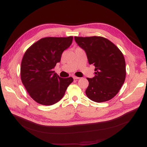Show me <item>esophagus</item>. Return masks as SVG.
Masks as SVG:
<instances>
[{"instance_id": "34e87169", "label": "esophagus", "mask_w": 147, "mask_h": 147, "mask_svg": "<svg viewBox=\"0 0 147 147\" xmlns=\"http://www.w3.org/2000/svg\"><path fill=\"white\" fill-rule=\"evenodd\" d=\"M80 78H79V77H76V76H73V79L74 80H79Z\"/></svg>"}]
</instances>
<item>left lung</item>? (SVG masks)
Segmentation results:
<instances>
[{
  "label": "left lung",
  "instance_id": "left-lung-1",
  "mask_svg": "<svg viewBox=\"0 0 147 147\" xmlns=\"http://www.w3.org/2000/svg\"><path fill=\"white\" fill-rule=\"evenodd\" d=\"M85 51L89 64L95 66V76L87 78L86 95L92 101L104 102L117 95L126 78L123 54L110 40L101 36L74 37Z\"/></svg>",
  "mask_w": 147,
  "mask_h": 147
}]
</instances>
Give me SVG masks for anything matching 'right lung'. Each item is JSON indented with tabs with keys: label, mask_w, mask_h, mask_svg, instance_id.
Returning <instances> with one entry per match:
<instances>
[{
	"label": "right lung",
	"mask_w": 147,
	"mask_h": 147,
	"mask_svg": "<svg viewBox=\"0 0 147 147\" xmlns=\"http://www.w3.org/2000/svg\"><path fill=\"white\" fill-rule=\"evenodd\" d=\"M73 39V36L46 37L33 43L24 54L21 65L22 83L38 104L52 105L58 102L73 82L72 77L62 78L53 71Z\"/></svg>",
	"instance_id": "obj_1"
}]
</instances>
